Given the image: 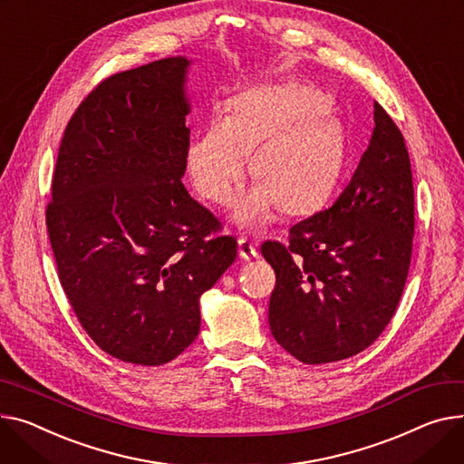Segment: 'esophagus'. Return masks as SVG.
<instances>
[{
    "instance_id": "obj_1",
    "label": "esophagus",
    "mask_w": 464,
    "mask_h": 464,
    "mask_svg": "<svg viewBox=\"0 0 464 464\" xmlns=\"http://www.w3.org/2000/svg\"><path fill=\"white\" fill-rule=\"evenodd\" d=\"M238 254H240V257L246 259V261L257 259V257H259L257 244H254L252 240H248L246 237H238Z\"/></svg>"
}]
</instances>
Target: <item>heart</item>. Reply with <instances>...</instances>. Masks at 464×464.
I'll list each match as a JSON object with an SVG mask.
<instances>
[{
  "instance_id": "1",
  "label": "heart",
  "mask_w": 464,
  "mask_h": 464,
  "mask_svg": "<svg viewBox=\"0 0 464 464\" xmlns=\"http://www.w3.org/2000/svg\"><path fill=\"white\" fill-rule=\"evenodd\" d=\"M323 95L314 87L272 85L233 99L229 117L216 115L192 141L187 166L196 190L229 205L254 152L252 177L259 180L238 207L246 227L265 224L276 207L307 212L332 192L342 169V134L321 113Z\"/></svg>"
}]
</instances>
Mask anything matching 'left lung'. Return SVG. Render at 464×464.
<instances>
[{
	"label": "left lung",
	"instance_id": "1",
	"mask_svg": "<svg viewBox=\"0 0 464 464\" xmlns=\"http://www.w3.org/2000/svg\"><path fill=\"white\" fill-rule=\"evenodd\" d=\"M372 140L347 188L266 240L276 272L268 304L274 339L304 363H328L372 345L392 321L412 256L414 187L405 138L375 102Z\"/></svg>",
	"mask_w": 464,
	"mask_h": 464
}]
</instances>
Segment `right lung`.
<instances>
[{"label": "right lung", "mask_w": 464, "mask_h": 464, "mask_svg": "<svg viewBox=\"0 0 464 464\" xmlns=\"http://www.w3.org/2000/svg\"><path fill=\"white\" fill-rule=\"evenodd\" d=\"M187 57L113 74L78 106L46 208L61 287L104 353L162 365L199 334V298L237 257L233 237L182 184L190 147Z\"/></svg>", "instance_id": "right-lung-1"}]
</instances>
